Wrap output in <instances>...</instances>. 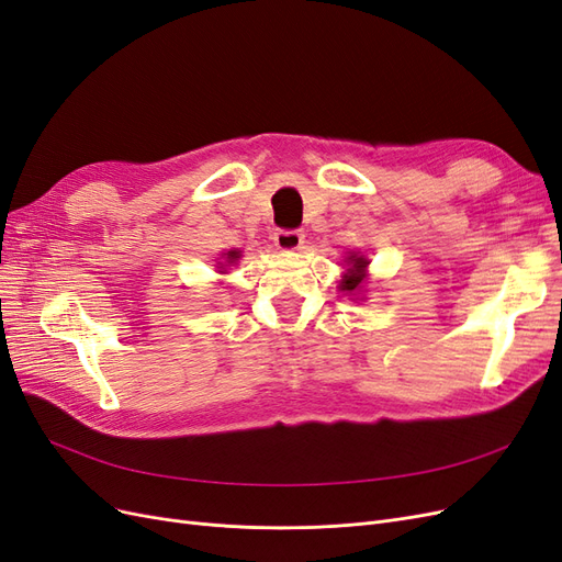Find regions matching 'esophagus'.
<instances>
[{
    "instance_id": "esophagus-1",
    "label": "esophagus",
    "mask_w": 562,
    "mask_h": 562,
    "mask_svg": "<svg viewBox=\"0 0 562 562\" xmlns=\"http://www.w3.org/2000/svg\"><path fill=\"white\" fill-rule=\"evenodd\" d=\"M304 244V234L297 229H277L274 232V246L279 250H297Z\"/></svg>"
}]
</instances>
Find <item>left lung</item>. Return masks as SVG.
I'll list each match as a JSON object with an SVG mask.
<instances>
[{
	"mask_svg": "<svg viewBox=\"0 0 562 562\" xmlns=\"http://www.w3.org/2000/svg\"><path fill=\"white\" fill-rule=\"evenodd\" d=\"M351 267H349V271L345 274V279H342V283H339V288H342V291H347V293H353V291H359L361 288V283H363V271H366V258H356V255H351Z\"/></svg>",
	"mask_w": 562,
	"mask_h": 562,
	"instance_id": "8db88e82",
	"label": "left lung"
}]
</instances>
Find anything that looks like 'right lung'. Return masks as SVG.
Instances as JSON below:
<instances>
[{
    "label": "right lung",
    "instance_id": "right-lung-1",
    "mask_svg": "<svg viewBox=\"0 0 562 562\" xmlns=\"http://www.w3.org/2000/svg\"><path fill=\"white\" fill-rule=\"evenodd\" d=\"M236 258H239V252H236V250L227 252V260H236Z\"/></svg>",
    "mask_w": 562,
    "mask_h": 562
}]
</instances>
